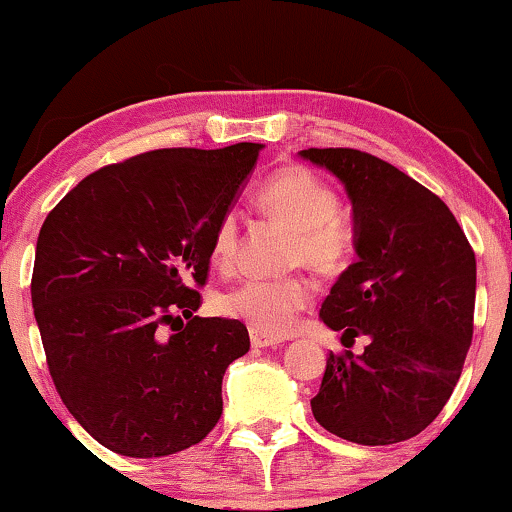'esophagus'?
Returning <instances> with one entry per match:
<instances>
[{"label": "esophagus", "instance_id": "34e87169", "mask_svg": "<svg viewBox=\"0 0 512 512\" xmlns=\"http://www.w3.org/2000/svg\"><path fill=\"white\" fill-rule=\"evenodd\" d=\"M251 345L258 347V349H265V347H277V345H282V340L272 338V335L251 331Z\"/></svg>", "mask_w": 512, "mask_h": 512}]
</instances>
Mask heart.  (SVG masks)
<instances>
[{
    "instance_id": "1",
    "label": "heart",
    "mask_w": 512,
    "mask_h": 512,
    "mask_svg": "<svg viewBox=\"0 0 512 512\" xmlns=\"http://www.w3.org/2000/svg\"><path fill=\"white\" fill-rule=\"evenodd\" d=\"M256 205L272 219L293 230L291 263H305L317 272H338L352 256L354 235L349 223L335 212L338 195L324 179L300 165L277 170L258 186ZM240 249V226L235 214H223L214 226L212 261L230 270ZM312 298V284L303 277L249 279L223 293L219 310L242 321L251 331L286 335Z\"/></svg>"
}]
</instances>
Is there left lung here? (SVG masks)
I'll return each instance as SVG.
<instances>
[{
  "label": "left lung",
  "mask_w": 512,
  "mask_h": 512,
  "mask_svg": "<svg viewBox=\"0 0 512 512\" xmlns=\"http://www.w3.org/2000/svg\"><path fill=\"white\" fill-rule=\"evenodd\" d=\"M352 200L356 261L319 317L342 338L368 335L363 354H328L312 415L359 445L422 433L457 387L473 338L475 254L438 195L356 149H305Z\"/></svg>",
  "instance_id": "1"
}]
</instances>
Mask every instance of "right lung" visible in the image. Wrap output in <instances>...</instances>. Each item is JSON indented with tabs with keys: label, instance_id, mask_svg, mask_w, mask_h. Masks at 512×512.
<instances>
[{
	"label": "right lung",
	"instance_id": "1",
	"mask_svg": "<svg viewBox=\"0 0 512 512\" xmlns=\"http://www.w3.org/2000/svg\"><path fill=\"white\" fill-rule=\"evenodd\" d=\"M263 144L158 149L88 174L39 230L32 307L76 422L123 457H167L219 422L237 319L195 317L216 221ZM171 333H166V328Z\"/></svg>",
	"mask_w": 512,
	"mask_h": 512
}]
</instances>
